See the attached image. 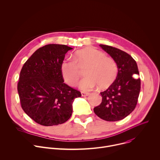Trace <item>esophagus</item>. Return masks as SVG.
I'll list each match as a JSON object with an SVG mask.
<instances>
[{"label": "esophagus", "mask_w": 160, "mask_h": 160, "mask_svg": "<svg viewBox=\"0 0 160 160\" xmlns=\"http://www.w3.org/2000/svg\"><path fill=\"white\" fill-rule=\"evenodd\" d=\"M81 94H82V96H83V97L87 96L89 95V93L88 92H81Z\"/></svg>", "instance_id": "34e87169"}]
</instances>
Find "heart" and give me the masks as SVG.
<instances>
[{"label": "heart", "mask_w": 160, "mask_h": 160, "mask_svg": "<svg viewBox=\"0 0 160 160\" xmlns=\"http://www.w3.org/2000/svg\"><path fill=\"white\" fill-rule=\"evenodd\" d=\"M88 65L85 75L78 84L83 90L92 89L98 85L99 88H105L115 81L118 74L117 64L112 58L93 48H86L77 51L74 59L64 60L61 70L64 81L70 86L77 85L80 73L78 66Z\"/></svg>", "instance_id": "heart-1"}]
</instances>
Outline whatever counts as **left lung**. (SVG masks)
<instances>
[{
  "label": "left lung",
  "mask_w": 160,
  "mask_h": 160,
  "mask_svg": "<svg viewBox=\"0 0 160 160\" xmlns=\"http://www.w3.org/2000/svg\"><path fill=\"white\" fill-rule=\"evenodd\" d=\"M99 46L115 61L118 67L116 80L100 94L101 104L94 108L96 115L108 122L121 120L134 110L141 90L138 64L127 52L115 48L100 44Z\"/></svg>",
  "instance_id": "obj_1"
}]
</instances>
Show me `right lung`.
I'll return each mask as SVG.
<instances>
[{
  "mask_svg": "<svg viewBox=\"0 0 160 160\" xmlns=\"http://www.w3.org/2000/svg\"><path fill=\"white\" fill-rule=\"evenodd\" d=\"M73 48L48 44L37 49L20 72L18 92L21 107L28 116L43 126L62 124L73 112L79 91L64 83L61 66L65 54Z\"/></svg>",
  "mask_w": 160,
  "mask_h": 160,
  "instance_id": "obj_1",
  "label": "right lung"
}]
</instances>
